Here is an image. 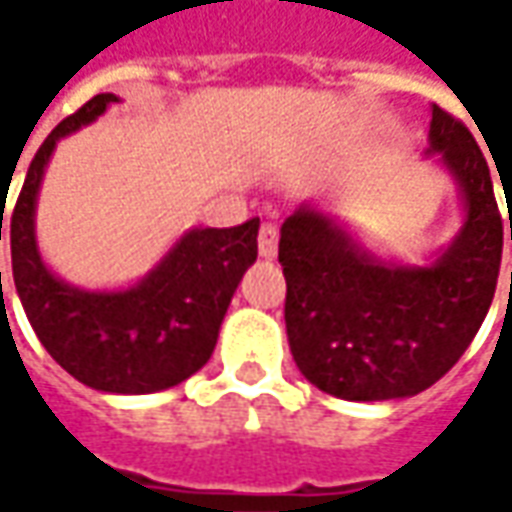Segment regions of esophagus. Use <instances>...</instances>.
I'll use <instances>...</instances> for the list:
<instances>
[{"instance_id":"1","label":"esophagus","mask_w":512,"mask_h":512,"mask_svg":"<svg viewBox=\"0 0 512 512\" xmlns=\"http://www.w3.org/2000/svg\"><path fill=\"white\" fill-rule=\"evenodd\" d=\"M259 253L265 259H273L279 253V230H276V225H262V230H259Z\"/></svg>"}]
</instances>
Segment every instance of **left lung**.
Returning a JSON list of instances; mask_svg holds the SVG:
<instances>
[{
    "label": "left lung",
    "instance_id": "left-lung-1",
    "mask_svg": "<svg viewBox=\"0 0 512 512\" xmlns=\"http://www.w3.org/2000/svg\"><path fill=\"white\" fill-rule=\"evenodd\" d=\"M430 116L427 156L462 199L459 233L430 262L382 259L307 202L282 225L290 353L307 382L336 399L387 402L427 390L462 359L496 293L504 230L490 168L459 119L439 105Z\"/></svg>",
    "mask_w": 512,
    "mask_h": 512
}]
</instances>
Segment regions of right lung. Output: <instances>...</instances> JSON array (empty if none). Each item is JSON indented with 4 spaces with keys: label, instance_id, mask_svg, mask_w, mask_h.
I'll list each match as a JSON object with an SVG mask.
<instances>
[{
    "label": "right lung",
    "instance_id": "add662e5",
    "mask_svg": "<svg viewBox=\"0 0 512 512\" xmlns=\"http://www.w3.org/2000/svg\"><path fill=\"white\" fill-rule=\"evenodd\" d=\"M113 102H119L116 93L93 96L36 150L10 216V259L19 302L50 356L93 390L145 396L176 387L207 364L227 305L256 262L259 219L239 227H190L128 287L88 290L59 279L36 242L39 187L59 139L93 125ZM2 213L5 207L0 239Z\"/></svg>",
    "mask_w": 512,
    "mask_h": 512
}]
</instances>
